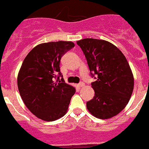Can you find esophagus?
Wrapping results in <instances>:
<instances>
[{"mask_svg":"<svg viewBox=\"0 0 149 149\" xmlns=\"http://www.w3.org/2000/svg\"><path fill=\"white\" fill-rule=\"evenodd\" d=\"M84 86H85V84H84V83H83V82H80V84H78V86L80 87V88H81V87H84Z\"/></svg>","mask_w":149,"mask_h":149,"instance_id":"34e87169","label":"esophagus"}]
</instances>
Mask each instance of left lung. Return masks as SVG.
I'll return each instance as SVG.
<instances>
[{
    "label": "left lung",
    "mask_w": 149,
    "mask_h": 149,
    "mask_svg": "<svg viewBox=\"0 0 149 149\" xmlns=\"http://www.w3.org/2000/svg\"><path fill=\"white\" fill-rule=\"evenodd\" d=\"M87 60L91 74L93 99L86 103L88 111L99 119L119 114L129 103L134 89V76L127 60L116 46L104 40L85 38L77 41Z\"/></svg>",
    "instance_id": "8db88e82"
}]
</instances>
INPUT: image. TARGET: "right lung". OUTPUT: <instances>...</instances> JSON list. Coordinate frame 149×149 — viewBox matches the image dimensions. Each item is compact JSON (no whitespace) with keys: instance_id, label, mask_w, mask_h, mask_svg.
I'll list each match as a JSON object with an SVG mask.
<instances>
[{"instance_id":"add662e5","label":"right lung","mask_w":149,"mask_h":149,"mask_svg":"<svg viewBox=\"0 0 149 149\" xmlns=\"http://www.w3.org/2000/svg\"><path fill=\"white\" fill-rule=\"evenodd\" d=\"M74 46L72 41L40 43L29 52L22 63L17 74L20 95L27 109L39 119L54 121L67 112L76 90L64 81L60 61Z\"/></svg>"}]
</instances>
